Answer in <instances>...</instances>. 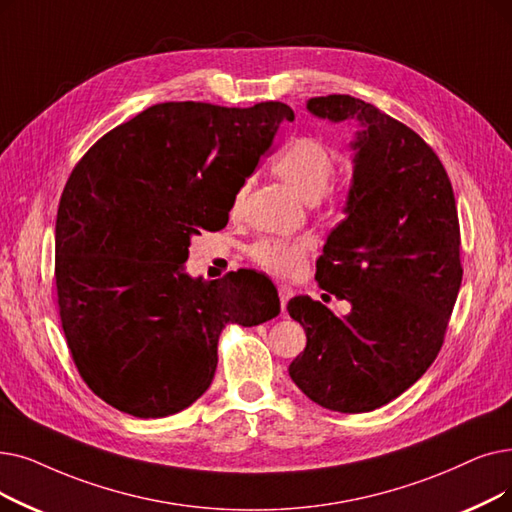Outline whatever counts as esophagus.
Here are the masks:
<instances>
[{
	"label": "esophagus",
	"mask_w": 512,
	"mask_h": 512,
	"mask_svg": "<svg viewBox=\"0 0 512 512\" xmlns=\"http://www.w3.org/2000/svg\"><path fill=\"white\" fill-rule=\"evenodd\" d=\"M278 297H280V307H282V311H284L288 299L293 297V288L286 286V284H280V286H278Z\"/></svg>",
	"instance_id": "34e87169"
}]
</instances>
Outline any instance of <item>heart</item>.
<instances>
[{
	"instance_id": "obj_1",
	"label": "heart",
	"mask_w": 512,
	"mask_h": 512,
	"mask_svg": "<svg viewBox=\"0 0 512 512\" xmlns=\"http://www.w3.org/2000/svg\"><path fill=\"white\" fill-rule=\"evenodd\" d=\"M274 173L284 184L291 186L303 201L316 203L328 190L332 175H335V157L326 144L314 138H297L288 142L272 163ZM247 186H242L234 194L232 211L236 213L242 207ZM311 249V240H280L263 238L251 247V257L263 270L272 274L293 278L303 272L305 257Z\"/></svg>"
}]
</instances>
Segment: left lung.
Here are the masks:
<instances>
[{
  "label": "left lung",
  "instance_id": "left-lung-1",
  "mask_svg": "<svg viewBox=\"0 0 512 512\" xmlns=\"http://www.w3.org/2000/svg\"><path fill=\"white\" fill-rule=\"evenodd\" d=\"M307 110L360 125L345 219L316 263L320 288L351 311L288 301L307 337L288 374L322 408L370 412L410 389L443 345L462 282L454 190L433 148L376 106L332 94Z\"/></svg>",
  "mask_w": 512,
  "mask_h": 512
}]
</instances>
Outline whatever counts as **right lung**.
I'll list each match as a JSON object with an SVG mask.
<instances>
[{"mask_svg": "<svg viewBox=\"0 0 512 512\" xmlns=\"http://www.w3.org/2000/svg\"><path fill=\"white\" fill-rule=\"evenodd\" d=\"M291 106L163 102L108 131L73 169L56 217V288L73 362L100 399L161 418L201 397L226 324L280 314L255 272H186L190 238L228 224L234 194Z\"/></svg>", "mask_w": 512, "mask_h": 512, "instance_id": "1", "label": "right lung"}]
</instances>
